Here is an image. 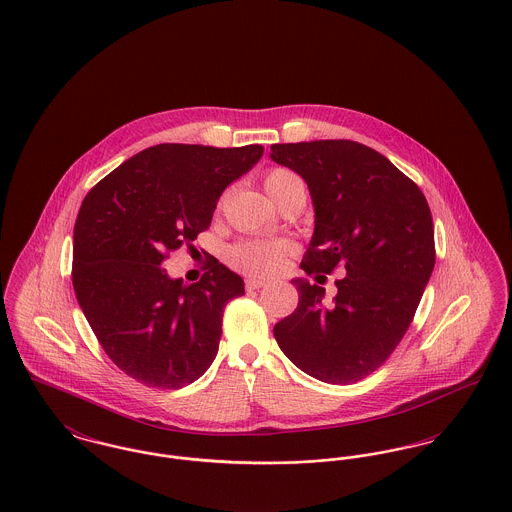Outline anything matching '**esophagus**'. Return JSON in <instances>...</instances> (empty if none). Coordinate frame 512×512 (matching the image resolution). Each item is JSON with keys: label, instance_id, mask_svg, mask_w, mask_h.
Wrapping results in <instances>:
<instances>
[{"label": "esophagus", "instance_id": "34e87169", "mask_svg": "<svg viewBox=\"0 0 512 512\" xmlns=\"http://www.w3.org/2000/svg\"><path fill=\"white\" fill-rule=\"evenodd\" d=\"M265 286V281L263 279H257V277H249L247 281H245V288L247 290H259V288H263Z\"/></svg>", "mask_w": 512, "mask_h": 512}]
</instances>
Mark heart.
<instances>
[{
    "label": "heart",
    "mask_w": 512,
    "mask_h": 512,
    "mask_svg": "<svg viewBox=\"0 0 512 512\" xmlns=\"http://www.w3.org/2000/svg\"><path fill=\"white\" fill-rule=\"evenodd\" d=\"M263 186L271 200L279 204L284 196L294 190H304V182L296 172L288 169H273L263 178ZM292 253L288 241H263L247 239L229 249V265L241 273L253 277H271L283 269L286 255Z\"/></svg>",
    "instance_id": "b5f03b06"
}]
</instances>
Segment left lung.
<instances>
[{
    "mask_svg": "<svg viewBox=\"0 0 512 512\" xmlns=\"http://www.w3.org/2000/svg\"><path fill=\"white\" fill-rule=\"evenodd\" d=\"M271 159L300 174L314 206V233L300 267L345 277L338 294L292 279L296 310L275 324L284 355L310 377L355 383L395 351L436 263L434 224L422 190L375 149L347 141L271 145Z\"/></svg>",
    "mask_w": 512,
    "mask_h": 512,
    "instance_id": "8db88e82",
    "label": "left lung"
}]
</instances>
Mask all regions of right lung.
<instances>
[{"label": "right lung", "mask_w": 512, "mask_h": 512, "mask_svg": "<svg viewBox=\"0 0 512 512\" xmlns=\"http://www.w3.org/2000/svg\"><path fill=\"white\" fill-rule=\"evenodd\" d=\"M261 157V145L161 143L86 194L74 224L76 300L108 357L135 381L180 389L216 359L224 308L245 294L243 279L212 259L198 283L184 284L163 261L210 228L222 192Z\"/></svg>", "instance_id": "add662e5"}]
</instances>
